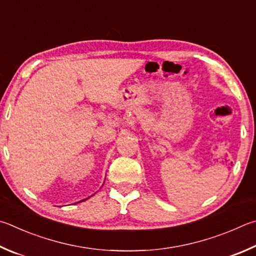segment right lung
Here are the masks:
<instances>
[{
  "mask_svg": "<svg viewBox=\"0 0 256 256\" xmlns=\"http://www.w3.org/2000/svg\"><path fill=\"white\" fill-rule=\"evenodd\" d=\"M82 202H84V200H82Z\"/></svg>",
  "mask_w": 256,
  "mask_h": 256,
  "instance_id": "right-lung-1",
  "label": "right lung"
}]
</instances>
